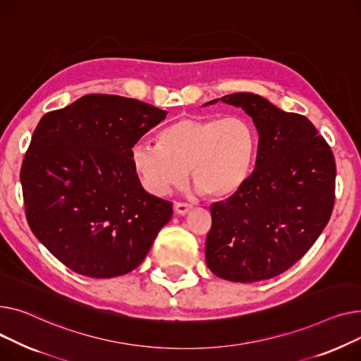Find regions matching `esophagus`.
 I'll return each instance as SVG.
<instances>
[{
	"label": "esophagus",
	"instance_id": "obj_1",
	"mask_svg": "<svg viewBox=\"0 0 361 361\" xmlns=\"http://www.w3.org/2000/svg\"><path fill=\"white\" fill-rule=\"evenodd\" d=\"M173 208H175V211H176V214H179V216H185V214H188V213H189L190 208H192V205L185 204V202H175Z\"/></svg>",
	"mask_w": 361,
	"mask_h": 361
}]
</instances>
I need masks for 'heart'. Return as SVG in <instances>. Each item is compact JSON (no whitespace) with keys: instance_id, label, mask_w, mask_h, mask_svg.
Listing matches in <instances>:
<instances>
[{"instance_id":"obj_1","label":"heart","mask_w":361,"mask_h":361,"mask_svg":"<svg viewBox=\"0 0 361 361\" xmlns=\"http://www.w3.org/2000/svg\"><path fill=\"white\" fill-rule=\"evenodd\" d=\"M258 137L242 116L180 118L166 125L157 144L138 141L131 163L142 188L161 197L188 176L208 197L221 198L247 179L257 156Z\"/></svg>"}]
</instances>
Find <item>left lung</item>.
<instances>
[{
    "label": "left lung",
    "mask_w": 361,
    "mask_h": 361,
    "mask_svg": "<svg viewBox=\"0 0 361 361\" xmlns=\"http://www.w3.org/2000/svg\"><path fill=\"white\" fill-rule=\"evenodd\" d=\"M242 108L258 131L255 169L235 194L211 205L207 267L217 277L255 283L298 262L329 221L335 160L303 115L240 92L207 102Z\"/></svg>",
    "instance_id": "1"
}]
</instances>
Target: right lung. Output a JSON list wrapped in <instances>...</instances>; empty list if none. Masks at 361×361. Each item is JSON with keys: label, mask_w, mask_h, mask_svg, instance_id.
Here are the masks:
<instances>
[{"label": "right lung", "mask_w": 361, "mask_h": 361, "mask_svg": "<svg viewBox=\"0 0 361 361\" xmlns=\"http://www.w3.org/2000/svg\"><path fill=\"white\" fill-rule=\"evenodd\" d=\"M167 112L137 99L87 94L42 116L21 166L33 235L77 274L112 279L135 269L172 204L148 194L133 145Z\"/></svg>", "instance_id": "obj_1"}]
</instances>
